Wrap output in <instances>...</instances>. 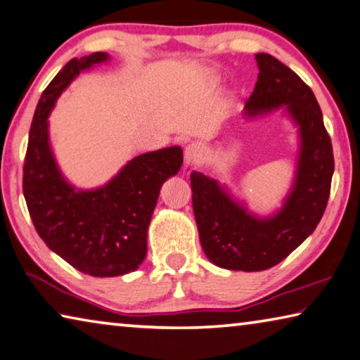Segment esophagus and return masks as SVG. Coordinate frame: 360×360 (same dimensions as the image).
I'll use <instances>...</instances> for the list:
<instances>
[{"mask_svg": "<svg viewBox=\"0 0 360 360\" xmlns=\"http://www.w3.org/2000/svg\"><path fill=\"white\" fill-rule=\"evenodd\" d=\"M202 158H203V147L200 144H197V142H192V144L186 146L184 160H186L187 167H189V165L198 163Z\"/></svg>", "mask_w": 360, "mask_h": 360, "instance_id": "esophagus-1", "label": "esophagus"}]
</instances>
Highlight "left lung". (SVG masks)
I'll return each mask as SVG.
<instances>
[{"label": "left lung", "mask_w": 360, "mask_h": 360, "mask_svg": "<svg viewBox=\"0 0 360 360\" xmlns=\"http://www.w3.org/2000/svg\"><path fill=\"white\" fill-rule=\"evenodd\" d=\"M258 82L245 104L252 118L285 105L300 128L298 167L283 207L258 218L233 200L216 179L191 174L192 207L207 258L231 271H264L298 248L316 229L327 207L335 169L332 141L312 89L276 57L255 56Z\"/></svg>", "instance_id": "obj_1"}]
</instances>
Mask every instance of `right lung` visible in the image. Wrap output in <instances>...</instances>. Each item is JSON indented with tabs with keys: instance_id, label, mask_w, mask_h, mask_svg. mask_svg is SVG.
Here are the masks:
<instances>
[{
	"instance_id": "obj_1",
	"label": "right lung",
	"mask_w": 360,
	"mask_h": 360,
	"mask_svg": "<svg viewBox=\"0 0 360 360\" xmlns=\"http://www.w3.org/2000/svg\"><path fill=\"white\" fill-rule=\"evenodd\" d=\"M107 59L105 53L72 59L43 91L28 134L22 181L38 236L68 264L93 277L138 269L147 253V229L160 189L182 165V149L174 146L138 155L93 191H77L62 176L49 146L48 117L73 78Z\"/></svg>"
}]
</instances>
